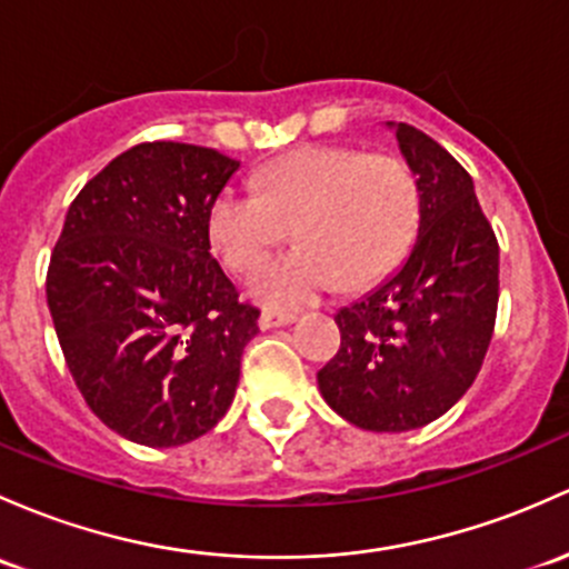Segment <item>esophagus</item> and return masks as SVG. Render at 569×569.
Here are the masks:
<instances>
[{
    "mask_svg": "<svg viewBox=\"0 0 569 569\" xmlns=\"http://www.w3.org/2000/svg\"><path fill=\"white\" fill-rule=\"evenodd\" d=\"M297 316L295 313H280V310H264L259 316V327L261 330H272V327H289L295 325Z\"/></svg>",
    "mask_w": 569,
    "mask_h": 569,
    "instance_id": "34e87169",
    "label": "esophagus"
}]
</instances>
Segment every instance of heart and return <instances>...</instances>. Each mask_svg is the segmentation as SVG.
Returning <instances> with one entry per match:
<instances>
[{
  "mask_svg": "<svg viewBox=\"0 0 569 569\" xmlns=\"http://www.w3.org/2000/svg\"><path fill=\"white\" fill-rule=\"evenodd\" d=\"M256 188L220 190L207 209V237L226 269L244 274L286 234L297 248L267 261L250 278V297L295 310L390 274L420 223V188L392 154L355 147H305L274 160Z\"/></svg>",
  "mask_w": 569,
  "mask_h": 569,
  "instance_id": "1",
  "label": "heart"
}]
</instances>
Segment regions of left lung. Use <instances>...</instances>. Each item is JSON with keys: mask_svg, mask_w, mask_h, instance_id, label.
<instances>
[{"mask_svg": "<svg viewBox=\"0 0 569 569\" xmlns=\"http://www.w3.org/2000/svg\"><path fill=\"white\" fill-rule=\"evenodd\" d=\"M420 188L409 256L340 308V349L319 390L343 420L403 433L439 420L480 373L499 305V242L463 166L422 130L387 122Z\"/></svg>", "mask_w": 569, "mask_h": 569, "instance_id": "1", "label": "left lung"}]
</instances>
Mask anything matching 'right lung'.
I'll list each match as a JSON object with an SVG mask.
<instances>
[{"instance_id":"add662e5","label":"right lung","mask_w":569,"mask_h":569,"mask_svg":"<svg viewBox=\"0 0 569 569\" xmlns=\"http://www.w3.org/2000/svg\"><path fill=\"white\" fill-rule=\"evenodd\" d=\"M237 160L152 141L113 158L68 209L48 310L89 409L143 447H179L223 420L259 310L209 253L207 209Z\"/></svg>"}]
</instances>
